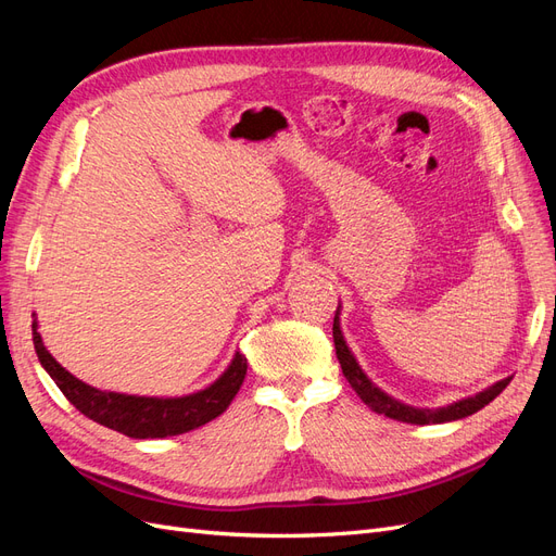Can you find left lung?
<instances>
[{"mask_svg": "<svg viewBox=\"0 0 556 556\" xmlns=\"http://www.w3.org/2000/svg\"><path fill=\"white\" fill-rule=\"evenodd\" d=\"M341 306L333 315V345H336V357L341 362L343 368V376L348 378V382L352 384V390L357 392V396L366 403L368 408L374 413H380L384 417H392L399 419V422H408V425H443V422H454V419H462L478 413L480 408H484L486 403L494 401L503 390H506L508 382L513 378H503L498 382H494L492 387H486V390L478 392L476 396H468L462 401H454L450 406L443 408H415L408 406V403H401L399 399L390 396L387 392H382L380 387L368 378L359 362L352 355V350L348 348L345 339H343V331H341Z\"/></svg>", "mask_w": 556, "mask_h": 556, "instance_id": "1", "label": "left lung"}]
</instances>
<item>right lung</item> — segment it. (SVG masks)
Instances as JSON below:
<instances>
[{"label":"right lung","mask_w":556,"mask_h":556,"mask_svg":"<svg viewBox=\"0 0 556 556\" xmlns=\"http://www.w3.org/2000/svg\"><path fill=\"white\" fill-rule=\"evenodd\" d=\"M31 339L46 374L55 380L60 392L74 406L90 417L92 422L121 431L129 439H166V435L188 433L201 425L223 415L231 399L241 390L248 359L237 352L225 374L208 387L185 396H137L97 390V387L78 380L62 364L55 362L43 345L39 323H31Z\"/></svg>","instance_id":"add662e5"}]
</instances>
